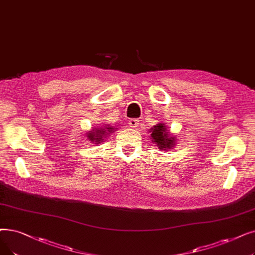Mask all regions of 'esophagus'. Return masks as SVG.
Here are the masks:
<instances>
[{"instance_id": "esophagus-1", "label": "esophagus", "mask_w": 255, "mask_h": 255, "mask_svg": "<svg viewBox=\"0 0 255 255\" xmlns=\"http://www.w3.org/2000/svg\"><path fill=\"white\" fill-rule=\"evenodd\" d=\"M128 124H129L130 127L135 128V127H137L138 124H139V120H137V119H130L129 122H128Z\"/></svg>"}]
</instances>
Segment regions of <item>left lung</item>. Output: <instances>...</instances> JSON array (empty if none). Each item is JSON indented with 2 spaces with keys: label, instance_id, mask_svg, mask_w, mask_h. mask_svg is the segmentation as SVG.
Segmentation results:
<instances>
[{
  "label": "left lung",
  "instance_id": "left-lung-1",
  "mask_svg": "<svg viewBox=\"0 0 255 255\" xmlns=\"http://www.w3.org/2000/svg\"><path fill=\"white\" fill-rule=\"evenodd\" d=\"M169 132L165 129V126L162 124H158L154 126L151 132V138L154 143L159 147V149L167 150L173 147L175 143V139L173 137H169Z\"/></svg>",
  "mask_w": 255,
  "mask_h": 255
}]
</instances>
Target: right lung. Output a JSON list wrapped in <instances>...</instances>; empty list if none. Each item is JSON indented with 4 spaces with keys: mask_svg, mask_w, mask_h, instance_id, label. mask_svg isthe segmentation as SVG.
<instances>
[{
    "mask_svg": "<svg viewBox=\"0 0 255 255\" xmlns=\"http://www.w3.org/2000/svg\"><path fill=\"white\" fill-rule=\"evenodd\" d=\"M108 131H112L110 129H112V127H106ZM90 133V135H88V137H90V139L92 141H97V142H101V140L106 136L108 135L107 133V130L106 129H97L96 132L95 130L88 132Z\"/></svg>",
    "mask_w": 255,
    "mask_h": 255,
    "instance_id": "obj_1",
    "label": "right lung"
}]
</instances>
